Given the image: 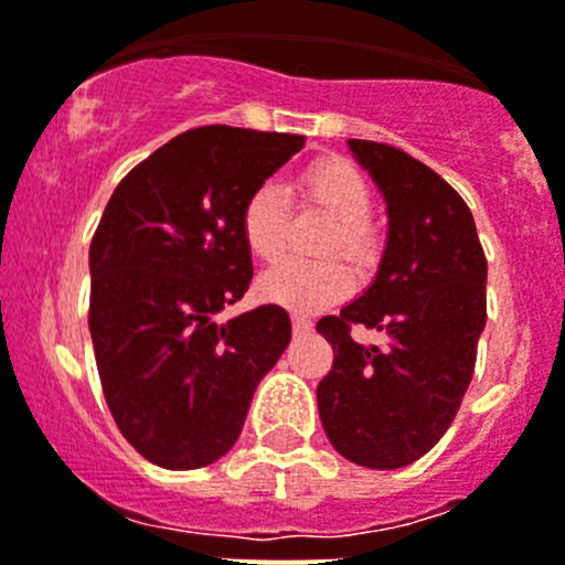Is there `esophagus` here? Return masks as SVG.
Masks as SVG:
<instances>
[{"label": "esophagus", "mask_w": 565, "mask_h": 565, "mask_svg": "<svg viewBox=\"0 0 565 565\" xmlns=\"http://www.w3.org/2000/svg\"><path fill=\"white\" fill-rule=\"evenodd\" d=\"M292 328L295 333H309L311 328H315V322H311L306 315H292Z\"/></svg>", "instance_id": "esophagus-1"}]
</instances>
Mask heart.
I'll return each instance as SVG.
<instances>
[{"mask_svg": "<svg viewBox=\"0 0 565 565\" xmlns=\"http://www.w3.org/2000/svg\"><path fill=\"white\" fill-rule=\"evenodd\" d=\"M300 199L333 217L326 237V254L342 250L348 259L366 262L375 250V232L370 223L372 193L366 179L350 162L328 157L300 173ZM289 204L281 184L265 182L248 195L243 206V239L256 259L273 262L287 245ZM353 289V273L342 259H284L259 278L262 298L295 311H315L342 300Z\"/></svg>", "mask_w": 565, "mask_h": 565, "instance_id": "b5f03b06", "label": "heart"}]
</instances>
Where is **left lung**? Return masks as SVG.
<instances>
[{
  "instance_id": "obj_1",
  "label": "left lung",
  "mask_w": 565,
  "mask_h": 565,
  "mask_svg": "<svg viewBox=\"0 0 565 565\" xmlns=\"http://www.w3.org/2000/svg\"><path fill=\"white\" fill-rule=\"evenodd\" d=\"M383 193L388 237L361 298L322 317L333 366L317 386L328 441L366 469H399L422 458L456 419L486 328V265L475 217L461 195L405 151L348 140ZM387 337L359 345L349 328Z\"/></svg>"
}]
</instances>
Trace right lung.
Listing matches in <instances>:
<instances>
[{
    "label": "right lung",
    "instance_id": "add662e5",
    "mask_svg": "<svg viewBox=\"0 0 565 565\" xmlns=\"http://www.w3.org/2000/svg\"><path fill=\"white\" fill-rule=\"evenodd\" d=\"M303 135L199 126L131 168L90 243L93 353L124 439L162 469H199L239 439L287 350L276 303L217 322L254 278L243 206Z\"/></svg>",
    "mask_w": 565,
    "mask_h": 565
}]
</instances>
